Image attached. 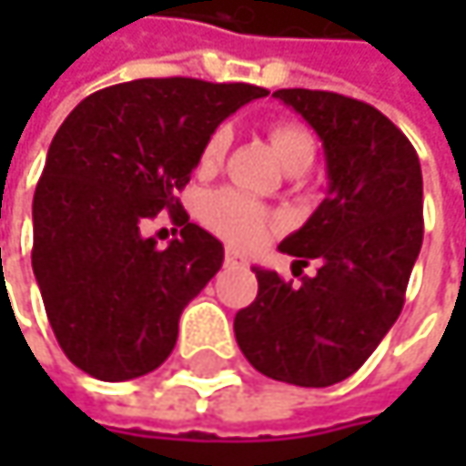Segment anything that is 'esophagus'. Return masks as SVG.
<instances>
[{"label": "esophagus", "mask_w": 466, "mask_h": 466, "mask_svg": "<svg viewBox=\"0 0 466 466\" xmlns=\"http://www.w3.org/2000/svg\"><path fill=\"white\" fill-rule=\"evenodd\" d=\"M224 261H227L229 267H245V264H248V258H245L242 253H237L234 248H227V253H224Z\"/></svg>", "instance_id": "1"}]
</instances>
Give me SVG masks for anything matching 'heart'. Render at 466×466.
Returning <instances> with one entry per match:
<instances>
[{
    "label": "heart",
    "instance_id": "b5f03b06",
    "mask_svg": "<svg viewBox=\"0 0 466 466\" xmlns=\"http://www.w3.org/2000/svg\"><path fill=\"white\" fill-rule=\"evenodd\" d=\"M267 137L272 142V147L278 150L280 161L291 169V172H305L313 158H316V140L310 135L308 127H302L299 121H275L267 129ZM229 129H216L199 150V169L202 172H213L229 147ZM199 218L202 224L216 232L218 237L229 239L232 245L242 248H253L258 245L267 234L278 227L275 216L258 205L253 197L234 191V188H218L202 197L199 202Z\"/></svg>",
    "mask_w": 466,
    "mask_h": 466
}]
</instances>
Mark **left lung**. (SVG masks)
<instances>
[{
	"label": "left lung",
	"mask_w": 466,
	"mask_h": 466,
	"mask_svg": "<svg viewBox=\"0 0 466 466\" xmlns=\"http://www.w3.org/2000/svg\"><path fill=\"white\" fill-rule=\"evenodd\" d=\"M324 142L329 194L280 250L316 278L256 267L258 294L234 316L245 359L267 378L324 389L350 378L402 313L423 242L416 147L372 105L310 88L275 91Z\"/></svg>",
	"instance_id": "8db88e82"
}]
</instances>
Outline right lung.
<instances>
[{
    "label": "right lung",
    "mask_w": 466,
    "mask_h": 466,
    "mask_svg": "<svg viewBox=\"0 0 466 466\" xmlns=\"http://www.w3.org/2000/svg\"><path fill=\"white\" fill-rule=\"evenodd\" d=\"M250 83L142 77L86 96L58 127L35 191L32 267L66 359L96 380H132L164 364L183 308L224 264V245L188 221L177 191ZM167 209V248L141 224Z\"/></svg>",
    "instance_id": "right-lung-1"
}]
</instances>
